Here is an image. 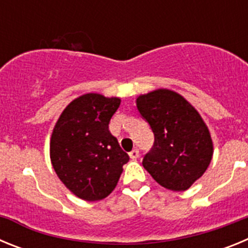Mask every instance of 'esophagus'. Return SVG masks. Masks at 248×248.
Returning <instances> with one entry per match:
<instances>
[{
    "mask_svg": "<svg viewBox=\"0 0 248 248\" xmlns=\"http://www.w3.org/2000/svg\"><path fill=\"white\" fill-rule=\"evenodd\" d=\"M129 156H130V159L133 160L138 159V156H139V150H138V149H133V150L129 153Z\"/></svg>",
    "mask_w": 248,
    "mask_h": 248,
    "instance_id": "34e87169",
    "label": "esophagus"
}]
</instances>
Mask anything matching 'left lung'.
Here are the masks:
<instances>
[{"mask_svg":"<svg viewBox=\"0 0 248 248\" xmlns=\"http://www.w3.org/2000/svg\"><path fill=\"white\" fill-rule=\"evenodd\" d=\"M137 108L154 134L143 166L166 189L187 190L212 157V140L200 114L180 94L168 89L140 95Z\"/></svg>","mask_w":248,"mask_h":248,"instance_id":"1","label":"left lung"}]
</instances>
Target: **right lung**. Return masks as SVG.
<instances>
[{"mask_svg": "<svg viewBox=\"0 0 248 248\" xmlns=\"http://www.w3.org/2000/svg\"><path fill=\"white\" fill-rule=\"evenodd\" d=\"M120 99L84 94L61 114L50 139V160L63 184L78 198L97 201L117 186L129 155L109 131Z\"/></svg>", "mask_w": 248, "mask_h": 248, "instance_id": "right-lung-1", "label": "right lung"}]
</instances>
